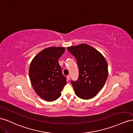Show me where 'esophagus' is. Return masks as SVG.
<instances>
[{"label": "esophagus", "instance_id": "esophagus-1", "mask_svg": "<svg viewBox=\"0 0 133 133\" xmlns=\"http://www.w3.org/2000/svg\"><path fill=\"white\" fill-rule=\"evenodd\" d=\"M70 79V75H68L67 76V79L68 81H69Z\"/></svg>", "mask_w": 133, "mask_h": 133}]
</instances>
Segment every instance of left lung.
I'll return each instance as SVG.
<instances>
[{
	"mask_svg": "<svg viewBox=\"0 0 133 133\" xmlns=\"http://www.w3.org/2000/svg\"><path fill=\"white\" fill-rule=\"evenodd\" d=\"M76 59L79 70L76 81H71L75 94L82 99L95 96L102 89L108 76L107 61L100 52L86 44L67 47Z\"/></svg>",
	"mask_w": 133,
	"mask_h": 133,
	"instance_id": "obj_1",
	"label": "left lung"
}]
</instances>
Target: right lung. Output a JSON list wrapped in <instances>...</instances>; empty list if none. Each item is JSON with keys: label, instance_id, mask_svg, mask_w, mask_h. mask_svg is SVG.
I'll return each mask as SVG.
<instances>
[{"label": "right lung", "instance_id": "1", "mask_svg": "<svg viewBox=\"0 0 133 133\" xmlns=\"http://www.w3.org/2000/svg\"><path fill=\"white\" fill-rule=\"evenodd\" d=\"M65 48L51 47L44 49L33 59L29 66L31 82L38 95L47 101L58 98L67 83L58 59Z\"/></svg>", "mask_w": 133, "mask_h": 133}]
</instances>
